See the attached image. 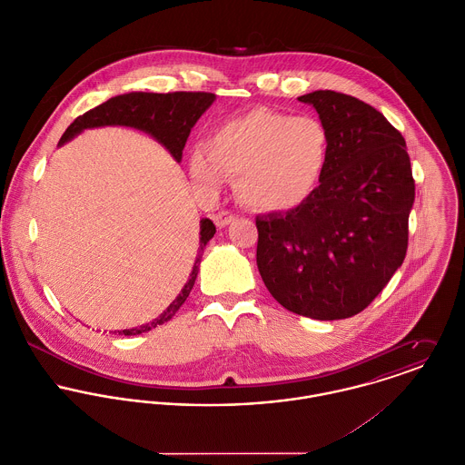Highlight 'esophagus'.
I'll use <instances>...</instances> for the list:
<instances>
[{
	"label": "esophagus",
	"instance_id": "obj_1",
	"mask_svg": "<svg viewBox=\"0 0 465 465\" xmlns=\"http://www.w3.org/2000/svg\"><path fill=\"white\" fill-rule=\"evenodd\" d=\"M213 220H214V223H216V227H227L231 222H234V214L232 213H229V211H220V213H216L214 216H213Z\"/></svg>",
	"mask_w": 465,
	"mask_h": 465
}]
</instances>
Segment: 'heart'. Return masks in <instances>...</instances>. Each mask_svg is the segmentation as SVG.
I'll use <instances>...</instances> for the list:
<instances>
[{
  "instance_id": "obj_1",
  "label": "heart",
  "mask_w": 465,
  "mask_h": 465,
  "mask_svg": "<svg viewBox=\"0 0 465 465\" xmlns=\"http://www.w3.org/2000/svg\"><path fill=\"white\" fill-rule=\"evenodd\" d=\"M331 157V134L312 116L252 109L216 125L188 157L195 184L214 192L236 179L240 200L265 213L301 207L321 186Z\"/></svg>"
}]
</instances>
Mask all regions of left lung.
Returning <instances> with one entry per match:
<instances>
[{
    "mask_svg": "<svg viewBox=\"0 0 465 465\" xmlns=\"http://www.w3.org/2000/svg\"><path fill=\"white\" fill-rule=\"evenodd\" d=\"M299 100L331 134L330 164L301 207L256 216V262L288 312L338 321L363 312L402 265L415 181L404 137L372 105L336 91Z\"/></svg>",
    "mask_w": 465,
    "mask_h": 465,
    "instance_id": "8db88e82",
    "label": "left lung"
}]
</instances>
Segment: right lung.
I'll return each instance as SVG.
<instances>
[{
    "instance_id": "add662e5",
    "label": "right lung",
    "mask_w": 465,
    "mask_h": 465,
    "mask_svg": "<svg viewBox=\"0 0 465 465\" xmlns=\"http://www.w3.org/2000/svg\"><path fill=\"white\" fill-rule=\"evenodd\" d=\"M213 102H214V94L202 93V91L199 93L177 91V93H166V94H157V93L120 94L87 111L85 114L78 116L67 127L66 133L63 134L59 144H64L66 141L73 139L76 134L85 129L104 127V125H127L153 135L164 148H168V152L175 157V161L181 163L188 135L192 133L193 125L199 122L200 116L205 113V109ZM214 232H216L214 223L209 218H202L200 220V251H203V247L214 236ZM200 251L188 282L184 284L177 299L157 319L134 330L114 332L133 336V334L150 331L168 322L184 304V301L188 299L195 284V279L199 273L200 258H202Z\"/></svg>"
}]
</instances>
